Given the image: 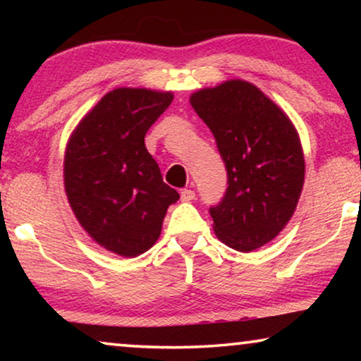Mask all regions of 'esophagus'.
Listing matches in <instances>:
<instances>
[{
    "mask_svg": "<svg viewBox=\"0 0 361 361\" xmlns=\"http://www.w3.org/2000/svg\"><path fill=\"white\" fill-rule=\"evenodd\" d=\"M180 199L184 202H189V200H194L195 199V192L192 189H182L180 190Z\"/></svg>",
    "mask_w": 361,
    "mask_h": 361,
    "instance_id": "obj_1",
    "label": "esophagus"
}]
</instances>
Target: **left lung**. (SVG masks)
Listing matches in <instances>:
<instances>
[{
	"mask_svg": "<svg viewBox=\"0 0 361 361\" xmlns=\"http://www.w3.org/2000/svg\"><path fill=\"white\" fill-rule=\"evenodd\" d=\"M216 141L228 187L209 212L215 235L238 251L259 248L284 228L300 197L305 162L298 131L259 88L230 80L190 97Z\"/></svg>",
	"mask_w": 361,
	"mask_h": 361,
	"instance_id": "8db88e82",
	"label": "left lung"
}]
</instances>
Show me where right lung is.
Instances as JSON below:
<instances>
[{
    "label": "right lung",
    "mask_w": 361,
    "mask_h": 361,
    "mask_svg": "<svg viewBox=\"0 0 361 361\" xmlns=\"http://www.w3.org/2000/svg\"><path fill=\"white\" fill-rule=\"evenodd\" d=\"M172 98L171 92L116 88L67 145L63 184L73 214L98 245L126 258L156 243L167 207L179 200L145 145Z\"/></svg>",
    "instance_id": "1"
}]
</instances>
